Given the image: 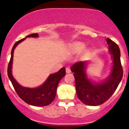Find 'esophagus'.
I'll list each match as a JSON object with an SVG mask.
<instances>
[{"mask_svg": "<svg viewBox=\"0 0 129 129\" xmlns=\"http://www.w3.org/2000/svg\"><path fill=\"white\" fill-rule=\"evenodd\" d=\"M66 72H67V73H71V70H70V68H69V67H67L66 68Z\"/></svg>", "mask_w": 129, "mask_h": 129, "instance_id": "1", "label": "esophagus"}]
</instances>
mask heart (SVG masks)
Masks as SVG:
<instances>
[{"instance_id":"1","label":"heart","mask_w":129,"mask_h":129,"mask_svg":"<svg viewBox=\"0 0 129 129\" xmlns=\"http://www.w3.org/2000/svg\"><path fill=\"white\" fill-rule=\"evenodd\" d=\"M84 48V46L80 44H76L72 47V50H73V51H76V52H79V51H82Z\"/></svg>"}]
</instances>
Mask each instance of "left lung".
Masks as SVG:
<instances>
[{
    "mask_svg": "<svg viewBox=\"0 0 129 129\" xmlns=\"http://www.w3.org/2000/svg\"><path fill=\"white\" fill-rule=\"evenodd\" d=\"M106 41L113 58V67L110 76L104 81L94 83L88 79L85 72V61L74 63L71 67L75 76L77 96L82 103L88 106H99L107 101L116 90L123 76L119 47L109 38H107Z\"/></svg>",
    "mask_w": 129,
    "mask_h": 129,
    "instance_id": "8db88e82",
    "label": "left lung"
}]
</instances>
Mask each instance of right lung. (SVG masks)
Segmentation results:
<instances>
[{
  "mask_svg": "<svg viewBox=\"0 0 129 129\" xmlns=\"http://www.w3.org/2000/svg\"><path fill=\"white\" fill-rule=\"evenodd\" d=\"M38 33L31 34L26 38L32 37L38 38ZM25 38L20 39L15 43L11 50V56L8 66V76L11 81L14 90L18 96L23 101L29 105L34 106H48L54 101L56 94V90L59 82L60 79L66 75V68L63 67L59 71L54 74L50 75L46 81L42 85L37 88H27L19 85L18 82L14 79L12 75V63L13 59L14 50L19 43H20Z\"/></svg>",
  "mask_w": 129,
  "mask_h": 129,
  "instance_id": "1",
  "label": "right lung"
}]
</instances>
